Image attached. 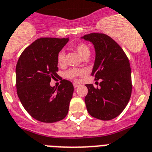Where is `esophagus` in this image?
Returning a JSON list of instances; mask_svg holds the SVG:
<instances>
[{"mask_svg": "<svg viewBox=\"0 0 152 152\" xmlns=\"http://www.w3.org/2000/svg\"><path fill=\"white\" fill-rule=\"evenodd\" d=\"M79 86V85L78 84H76V83H74V88H77V87Z\"/></svg>", "mask_w": 152, "mask_h": 152, "instance_id": "34e87169", "label": "esophagus"}]
</instances>
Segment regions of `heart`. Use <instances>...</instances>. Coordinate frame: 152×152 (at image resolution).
I'll return each mask as SVG.
<instances>
[{"instance_id":"b5f03b06","label":"heart","mask_w":152,"mask_h":152,"mask_svg":"<svg viewBox=\"0 0 152 152\" xmlns=\"http://www.w3.org/2000/svg\"><path fill=\"white\" fill-rule=\"evenodd\" d=\"M74 48L82 58H88L90 56L91 50L89 48V47L85 43H78L77 45H75ZM57 64L60 67H63L65 64V55H64V53L63 51L58 52V55H57ZM85 75V70L78 69V68H71V69L67 70V71L64 72V76L67 79L76 81L77 77H81V76H83Z\"/></svg>"}]
</instances>
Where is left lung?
<instances>
[{"mask_svg":"<svg viewBox=\"0 0 152 152\" xmlns=\"http://www.w3.org/2000/svg\"><path fill=\"white\" fill-rule=\"evenodd\" d=\"M83 38L94 45L96 57L91 76L95 81H102L99 88L86 85L87 110L95 118L111 120L122 112L132 95L129 60L120 45L105 34H88Z\"/></svg>","mask_w":152,"mask_h":152,"instance_id":"1","label":"left lung"}]
</instances>
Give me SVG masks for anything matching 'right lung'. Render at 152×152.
Wrapping results in <instances>:
<instances>
[{"mask_svg": "<svg viewBox=\"0 0 152 152\" xmlns=\"http://www.w3.org/2000/svg\"><path fill=\"white\" fill-rule=\"evenodd\" d=\"M68 38L41 37L27 47L16 65L17 93L22 105L32 118L53 123L66 117L74 92L70 81L63 79L58 89L50 87L60 77L57 55Z\"/></svg>", "mask_w": 152, "mask_h": 152, "instance_id": "add662e5", "label": "right lung"}]
</instances>
